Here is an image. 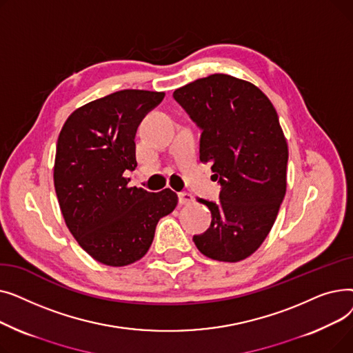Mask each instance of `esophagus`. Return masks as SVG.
Instances as JSON below:
<instances>
[{
  "mask_svg": "<svg viewBox=\"0 0 353 353\" xmlns=\"http://www.w3.org/2000/svg\"><path fill=\"white\" fill-rule=\"evenodd\" d=\"M193 201H194L193 194H190V193H188V192H183V193L179 194V203H180L181 206H184V205H192Z\"/></svg>",
  "mask_w": 353,
  "mask_h": 353,
  "instance_id": "esophagus-1",
  "label": "esophagus"
}]
</instances>
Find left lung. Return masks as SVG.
<instances>
[{
    "label": "left lung",
    "mask_w": 353,
    "mask_h": 353,
    "mask_svg": "<svg viewBox=\"0 0 353 353\" xmlns=\"http://www.w3.org/2000/svg\"><path fill=\"white\" fill-rule=\"evenodd\" d=\"M174 100L203 130L200 161L223 186L217 203L200 199L212 225L194 236L213 261L240 262L268 237L286 193L288 143L276 110L254 84L212 74L177 88Z\"/></svg>",
    "instance_id": "obj_1"
}]
</instances>
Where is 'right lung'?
Wrapping results in <instances>:
<instances>
[{
    "label": "right lung",
    "mask_w": 353,
    "mask_h": 353,
    "mask_svg": "<svg viewBox=\"0 0 353 353\" xmlns=\"http://www.w3.org/2000/svg\"><path fill=\"white\" fill-rule=\"evenodd\" d=\"M163 99V91H116L74 110L60 132L54 161L59 205L74 239L103 265L140 261L159 220L177 206L173 190L130 188L124 176L137 167V127Z\"/></svg>",
    "instance_id": "obj_1"
}]
</instances>
